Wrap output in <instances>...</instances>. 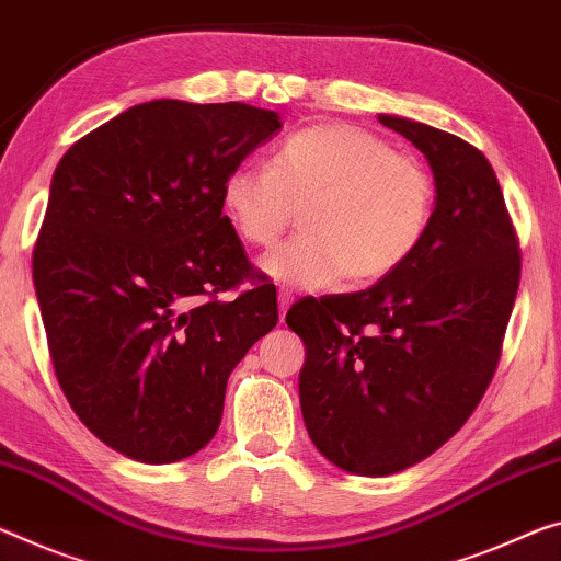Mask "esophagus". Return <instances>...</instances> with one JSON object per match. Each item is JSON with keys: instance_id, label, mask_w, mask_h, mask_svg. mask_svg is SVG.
Returning a JSON list of instances; mask_svg holds the SVG:
<instances>
[{"instance_id": "34e87169", "label": "esophagus", "mask_w": 561, "mask_h": 561, "mask_svg": "<svg viewBox=\"0 0 561 561\" xmlns=\"http://www.w3.org/2000/svg\"><path fill=\"white\" fill-rule=\"evenodd\" d=\"M291 291H287V289H279V317H282V322H284V314H287V309H289V305H291Z\"/></svg>"}]
</instances>
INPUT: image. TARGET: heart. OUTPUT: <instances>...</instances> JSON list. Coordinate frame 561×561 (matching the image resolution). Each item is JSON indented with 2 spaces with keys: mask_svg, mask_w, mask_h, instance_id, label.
Returning <instances> with one entry per match:
<instances>
[{
  "mask_svg": "<svg viewBox=\"0 0 561 561\" xmlns=\"http://www.w3.org/2000/svg\"><path fill=\"white\" fill-rule=\"evenodd\" d=\"M234 234L272 247L301 211V234L264 256L274 279L324 289L369 287L412 260L432 225L434 182L420 159L346 122L284 139L274 167L239 162L221 184Z\"/></svg>",
  "mask_w": 561,
  "mask_h": 561,
  "instance_id": "heart-1",
  "label": "heart"
}]
</instances>
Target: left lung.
Segmentation results:
<instances>
[{"label": "left lung", "mask_w": 561, "mask_h": 561, "mask_svg": "<svg viewBox=\"0 0 561 561\" xmlns=\"http://www.w3.org/2000/svg\"><path fill=\"white\" fill-rule=\"evenodd\" d=\"M432 167L437 202L412 260L369 289L287 312L307 362L299 402L332 465L387 477L455 437L482 402L517 299L522 254L492 164L469 141L379 114Z\"/></svg>", "instance_id": "1"}]
</instances>
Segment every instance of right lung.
Wrapping results in <instances>:
<instances>
[{
    "mask_svg": "<svg viewBox=\"0 0 561 561\" xmlns=\"http://www.w3.org/2000/svg\"><path fill=\"white\" fill-rule=\"evenodd\" d=\"M279 127L277 112L242 102L154 100L55 169L32 256L49 357L75 414L124 457L199 451L232 369L277 327V289L221 215V184Z\"/></svg>",
    "mask_w": 561,
    "mask_h": 561,
    "instance_id": "right-lung-1",
    "label": "right lung"
}]
</instances>
